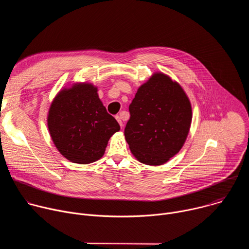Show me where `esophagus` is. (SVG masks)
Returning <instances> with one entry per match:
<instances>
[{
	"label": "esophagus",
	"mask_w": 249,
	"mask_h": 249,
	"mask_svg": "<svg viewBox=\"0 0 249 249\" xmlns=\"http://www.w3.org/2000/svg\"><path fill=\"white\" fill-rule=\"evenodd\" d=\"M116 120L118 121V123H119L120 127L122 128V127H123V121H122V116H121V115H117V116H116Z\"/></svg>",
	"instance_id": "1"
}]
</instances>
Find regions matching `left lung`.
I'll use <instances>...</instances> for the list:
<instances>
[{"label":"left lung","instance_id":"obj_1","mask_svg":"<svg viewBox=\"0 0 249 249\" xmlns=\"http://www.w3.org/2000/svg\"><path fill=\"white\" fill-rule=\"evenodd\" d=\"M124 135L135 158L160 165L175 156L187 138L192 109L179 84L157 73L142 85L129 105Z\"/></svg>","mask_w":249,"mask_h":249}]
</instances>
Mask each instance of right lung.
<instances>
[{"instance_id": "1", "label": "right lung", "mask_w": 249, "mask_h": 249, "mask_svg": "<svg viewBox=\"0 0 249 249\" xmlns=\"http://www.w3.org/2000/svg\"><path fill=\"white\" fill-rule=\"evenodd\" d=\"M47 121L61 155L81 164L102 158L110 137L120 130L90 84H76L61 90L50 106Z\"/></svg>"}]
</instances>
